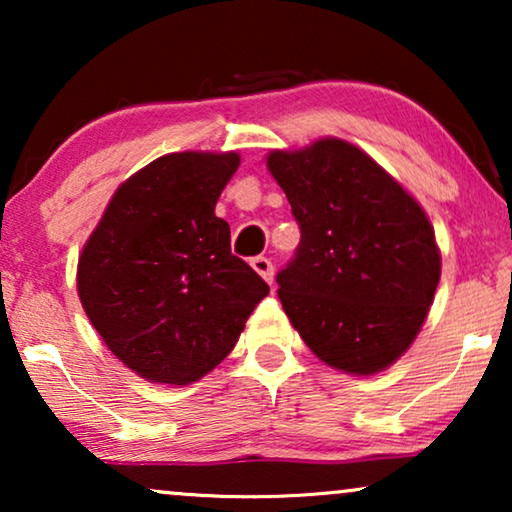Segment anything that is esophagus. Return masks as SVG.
<instances>
[{"label":"esophagus","mask_w":512,"mask_h":512,"mask_svg":"<svg viewBox=\"0 0 512 512\" xmlns=\"http://www.w3.org/2000/svg\"><path fill=\"white\" fill-rule=\"evenodd\" d=\"M251 268H254L258 275H261L265 282L268 284H272V279H275V268H272V261L270 258H265V256H256V258H251Z\"/></svg>","instance_id":"34e87169"}]
</instances>
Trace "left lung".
<instances>
[{
    "mask_svg": "<svg viewBox=\"0 0 512 512\" xmlns=\"http://www.w3.org/2000/svg\"><path fill=\"white\" fill-rule=\"evenodd\" d=\"M268 170L300 226L296 256L277 275L286 317L335 370L389 368L417 338L440 282L429 216L345 139L272 151Z\"/></svg>",
    "mask_w": 512,
    "mask_h": 512,
    "instance_id": "left-lung-1",
    "label": "left lung"
}]
</instances>
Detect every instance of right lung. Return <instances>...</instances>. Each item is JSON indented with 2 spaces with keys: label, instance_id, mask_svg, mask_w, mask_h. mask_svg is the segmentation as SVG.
<instances>
[{
  "label": "right lung",
  "instance_id": "right-lung-1",
  "mask_svg": "<svg viewBox=\"0 0 512 512\" xmlns=\"http://www.w3.org/2000/svg\"><path fill=\"white\" fill-rule=\"evenodd\" d=\"M235 151H184L123 181L79 256L76 289L116 359L188 384L226 359L270 286L230 251L216 200Z\"/></svg>",
  "mask_w": 512,
  "mask_h": 512
}]
</instances>
